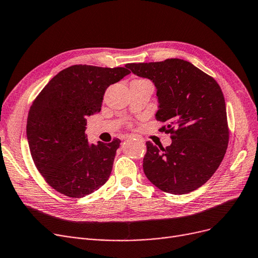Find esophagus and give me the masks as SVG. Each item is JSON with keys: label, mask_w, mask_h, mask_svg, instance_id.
Wrapping results in <instances>:
<instances>
[{"label": "esophagus", "mask_w": 258, "mask_h": 258, "mask_svg": "<svg viewBox=\"0 0 258 258\" xmlns=\"http://www.w3.org/2000/svg\"><path fill=\"white\" fill-rule=\"evenodd\" d=\"M131 138H138V139L142 140L141 138H139V137H137V136H135V135H127V136H125V137H123V139H131Z\"/></svg>", "instance_id": "obj_1"}]
</instances>
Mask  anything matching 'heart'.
Instances as JSON below:
<instances>
[{
	"label": "heart",
	"mask_w": 258,
	"mask_h": 258,
	"mask_svg": "<svg viewBox=\"0 0 258 258\" xmlns=\"http://www.w3.org/2000/svg\"><path fill=\"white\" fill-rule=\"evenodd\" d=\"M142 81H144V80H142Z\"/></svg>",
	"instance_id": "1"
}]
</instances>
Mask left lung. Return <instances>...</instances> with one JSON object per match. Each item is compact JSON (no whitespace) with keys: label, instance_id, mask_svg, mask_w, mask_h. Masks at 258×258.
I'll use <instances>...</instances> for the list:
<instances>
[{"label":"left lung","instance_id":"1","mask_svg":"<svg viewBox=\"0 0 258 258\" xmlns=\"http://www.w3.org/2000/svg\"><path fill=\"white\" fill-rule=\"evenodd\" d=\"M157 88L160 131L171 134L165 149L147 142L143 171L161 191L186 194L205 184L220 165L229 143L225 97L214 78L181 59L128 63Z\"/></svg>","mask_w":258,"mask_h":258}]
</instances>
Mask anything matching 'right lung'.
<instances>
[{
	"label": "right lung",
	"instance_id": "right-lung-1",
	"mask_svg": "<svg viewBox=\"0 0 258 258\" xmlns=\"http://www.w3.org/2000/svg\"><path fill=\"white\" fill-rule=\"evenodd\" d=\"M128 74L126 67L73 65L55 75L32 101L26 125L30 154L57 192L81 198L107 181L120 140L89 143L86 117L100 111L106 88Z\"/></svg>",
	"mask_w": 258,
	"mask_h": 258
}]
</instances>
